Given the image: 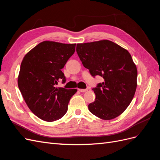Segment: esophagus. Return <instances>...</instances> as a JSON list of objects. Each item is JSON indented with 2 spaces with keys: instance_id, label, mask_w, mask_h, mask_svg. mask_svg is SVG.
<instances>
[{
  "instance_id": "esophagus-1",
  "label": "esophagus",
  "mask_w": 160,
  "mask_h": 160,
  "mask_svg": "<svg viewBox=\"0 0 160 160\" xmlns=\"http://www.w3.org/2000/svg\"><path fill=\"white\" fill-rule=\"evenodd\" d=\"M79 91H80V92H85V91H88V89H79Z\"/></svg>"
}]
</instances>
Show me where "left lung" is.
<instances>
[{
	"label": "left lung",
	"instance_id": "8db88e82",
	"mask_svg": "<svg viewBox=\"0 0 160 160\" xmlns=\"http://www.w3.org/2000/svg\"><path fill=\"white\" fill-rule=\"evenodd\" d=\"M76 51L91 75L104 81L93 90L95 100L88 105L97 117L110 120L128 108L137 88V67L130 53L116 43L102 40L77 44Z\"/></svg>",
	"mask_w": 160,
	"mask_h": 160
}]
</instances>
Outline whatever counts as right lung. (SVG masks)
I'll return each instance as SVG.
<instances>
[{"label":"right lung","mask_w":160,"mask_h":160,"mask_svg":"<svg viewBox=\"0 0 160 160\" xmlns=\"http://www.w3.org/2000/svg\"><path fill=\"white\" fill-rule=\"evenodd\" d=\"M76 44L45 41L28 52L22 61L18 86L28 108L46 122L61 119L76 89L57 88L66 79L61 69L73 55Z\"/></svg>","instance_id":"add662e5"}]
</instances>
